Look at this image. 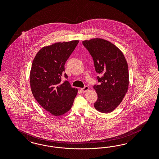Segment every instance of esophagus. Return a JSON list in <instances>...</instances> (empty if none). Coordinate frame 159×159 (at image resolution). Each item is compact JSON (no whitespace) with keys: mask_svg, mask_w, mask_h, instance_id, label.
<instances>
[{"mask_svg":"<svg viewBox=\"0 0 159 159\" xmlns=\"http://www.w3.org/2000/svg\"><path fill=\"white\" fill-rule=\"evenodd\" d=\"M89 87L88 86H85L84 88H82L81 89V90H82L83 92H86L87 91V90H89Z\"/></svg>","mask_w":159,"mask_h":159,"instance_id":"obj_1","label":"esophagus"}]
</instances>
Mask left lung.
Masks as SVG:
<instances>
[{"mask_svg": "<svg viewBox=\"0 0 159 159\" xmlns=\"http://www.w3.org/2000/svg\"><path fill=\"white\" fill-rule=\"evenodd\" d=\"M83 44L93 57L99 85L94 86L98 98L97 111L110 113L120 104L129 86V72L122 52L114 43L99 38L84 40Z\"/></svg>", "mask_w": 159, "mask_h": 159, "instance_id": "1", "label": "left lung"}]
</instances>
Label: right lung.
I'll return each mask as SVG.
<instances>
[{"label": "right lung", "mask_w": 159, "mask_h": 159, "mask_svg": "<svg viewBox=\"0 0 159 159\" xmlns=\"http://www.w3.org/2000/svg\"><path fill=\"white\" fill-rule=\"evenodd\" d=\"M79 42L73 40L43 47L32 63L31 92L39 105L53 116H62L69 111L77 95V89L72 88L68 81L62 83L61 77L65 62Z\"/></svg>", "instance_id": "right-lung-1"}]
</instances>
